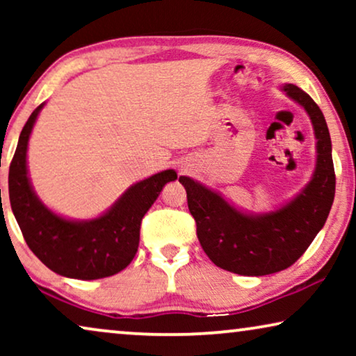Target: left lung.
I'll use <instances>...</instances> for the list:
<instances>
[{
  "label": "left lung",
  "instance_id": "1",
  "mask_svg": "<svg viewBox=\"0 0 356 356\" xmlns=\"http://www.w3.org/2000/svg\"><path fill=\"white\" fill-rule=\"evenodd\" d=\"M282 90L308 113L316 138L313 177L290 201L269 212H246L206 184L179 177L204 252L233 274L259 277L290 267L324 227L334 202L332 143L323 111L300 87L285 84Z\"/></svg>",
  "mask_w": 356,
  "mask_h": 356
}]
</instances>
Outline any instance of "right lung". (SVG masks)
Masks as SVG:
<instances>
[{"mask_svg":"<svg viewBox=\"0 0 356 356\" xmlns=\"http://www.w3.org/2000/svg\"><path fill=\"white\" fill-rule=\"evenodd\" d=\"M43 106L29 116L9 167V201L24 240L48 269L67 279L95 280L118 274L138 251L140 220L165 184L178 178L177 172L163 170L134 183L99 217H63L40 201L29 177V139Z\"/></svg>","mask_w":356,"mask_h":356,"instance_id":"add662e5","label":"right lung"}]
</instances>
